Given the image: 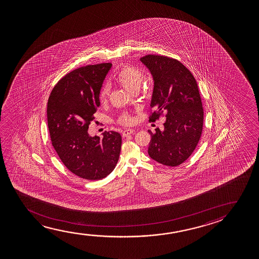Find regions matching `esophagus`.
<instances>
[{"label": "esophagus", "instance_id": "1", "mask_svg": "<svg viewBox=\"0 0 259 259\" xmlns=\"http://www.w3.org/2000/svg\"><path fill=\"white\" fill-rule=\"evenodd\" d=\"M134 133H135L134 129H126V130L122 132V135H123V137H125V136L132 135V134H134Z\"/></svg>", "mask_w": 259, "mask_h": 259}]
</instances>
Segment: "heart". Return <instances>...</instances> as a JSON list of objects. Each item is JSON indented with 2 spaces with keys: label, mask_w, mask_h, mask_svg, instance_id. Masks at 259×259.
Segmentation results:
<instances>
[{
  "label": "heart",
  "mask_w": 259,
  "mask_h": 259,
  "mask_svg": "<svg viewBox=\"0 0 259 259\" xmlns=\"http://www.w3.org/2000/svg\"><path fill=\"white\" fill-rule=\"evenodd\" d=\"M144 78V75L139 69L131 66H126L121 70L117 75V83L122 85L124 89L129 92H137L140 87L142 85V80ZM110 95V88L109 85H104L100 91L99 99L101 102L106 101L108 96ZM132 117L128 114L124 113L121 116L119 122L122 124H131Z\"/></svg>",
  "instance_id": "b5f03b06"
}]
</instances>
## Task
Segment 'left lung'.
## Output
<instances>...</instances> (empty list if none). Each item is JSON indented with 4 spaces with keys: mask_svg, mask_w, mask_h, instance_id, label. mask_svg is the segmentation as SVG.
I'll return each instance as SVG.
<instances>
[{
    "mask_svg": "<svg viewBox=\"0 0 259 259\" xmlns=\"http://www.w3.org/2000/svg\"><path fill=\"white\" fill-rule=\"evenodd\" d=\"M140 61L154 82L149 120L165 112L163 130H149V156L167 166H177L195 150L202 135L203 110L198 85L191 72L181 62L169 57L148 55Z\"/></svg>",
    "mask_w": 259,
    "mask_h": 259,
    "instance_id": "1",
    "label": "left lung"
}]
</instances>
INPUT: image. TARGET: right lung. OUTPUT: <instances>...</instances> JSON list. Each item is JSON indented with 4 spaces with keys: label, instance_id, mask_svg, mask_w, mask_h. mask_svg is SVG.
Wrapping results in <instances>:
<instances>
[{
    "label": "right lung",
    "instance_id": "add662e5",
    "mask_svg": "<svg viewBox=\"0 0 259 259\" xmlns=\"http://www.w3.org/2000/svg\"><path fill=\"white\" fill-rule=\"evenodd\" d=\"M112 64L78 68L61 78L50 94L48 125L54 149L68 170L78 177L98 181L114 170L121 150L117 132L91 137L89 125L100 106V91Z\"/></svg>",
    "mask_w": 259,
    "mask_h": 259
}]
</instances>
